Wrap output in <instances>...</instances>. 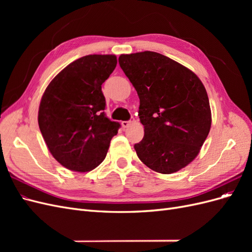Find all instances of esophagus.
Masks as SVG:
<instances>
[{
  "label": "esophagus",
  "instance_id": "esophagus-1",
  "mask_svg": "<svg viewBox=\"0 0 252 252\" xmlns=\"http://www.w3.org/2000/svg\"><path fill=\"white\" fill-rule=\"evenodd\" d=\"M132 122H133V119L131 121H123V122H122V126H123L124 128H127L129 125L132 123Z\"/></svg>",
  "mask_w": 252,
  "mask_h": 252
}]
</instances>
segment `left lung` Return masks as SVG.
<instances>
[{
  "instance_id": "obj_1",
  "label": "left lung",
  "mask_w": 252,
  "mask_h": 252,
  "mask_svg": "<svg viewBox=\"0 0 252 252\" xmlns=\"http://www.w3.org/2000/svg\"><path fill=\"white\" fill-rule=\"evenodd\" d=\"M119 64L140 98L143 140L134 145L150 169L170 174L199 155L211 127L207 93L197 75L154 51L121 55Z\"/></svg>"
}]
</instances>
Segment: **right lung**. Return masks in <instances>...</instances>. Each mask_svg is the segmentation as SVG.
Instances as JSON below:
<instances>
[{
	"label": "right lung",
	"instance_id": "right-lung-1",
	"mask_svg": "<svg viewBox=\"0 0 252 252\" xmlns=\"http://www.w3.org/2000/svg\"><path fill=\"white\" fill-rule=\"evenodd\" d=\"M113 55L75 60L53 79L42 96L39 127L52 157L73 171L94 169L121 127L105 116L102 84L117 66Z\"/></svg>",
	"mask_w": 252,
	"mask_h": 252
}]
</instances>
